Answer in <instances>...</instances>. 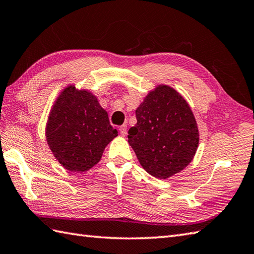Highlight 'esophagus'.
<instances>
[{"instance_id": "34e87169", "label": "esophagus", "mask_w": 254, "mask_h": 254, "mask_svg": "<svg viewBox=\"0 0 254 254\" xmlns=\"http://www.w3.org/2000/svg\"><path fill=\"white\" fill-rule=\"evenodd\" d=\"M119 131H120L122 136H126V135H127V127L126 125L121 126V127H119Z\"/></svg>"}]
</instances>
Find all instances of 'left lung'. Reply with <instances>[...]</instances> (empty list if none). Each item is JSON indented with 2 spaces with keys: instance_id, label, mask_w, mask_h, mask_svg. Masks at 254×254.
Returning a JSON list of instances; mask_svg holds the SVG:
<instances>
[{
  "instance_id": "1",
  "label": "left lung",
  "mask_w": 254,
  "mask_h": 254,
  "mask_svg": "<svg viewBox=\"0 0 254 254\" xmlns=\"http://www.w3.org/2000/svg\"><path fill=\"white\" fill-rule=\"evenodd\" d=\"M137 123L128 129V144L147 173L168 179L191 162L199 131L190 105L169 85L150 91L135 111Z\"/></svg>"
}]
</instances>
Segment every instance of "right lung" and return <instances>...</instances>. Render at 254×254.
Returning <instances> with one entry per match:
<instances>
[{
    "label": "right lung",
    "instance_id": "add662e5",
    "mask_svg": "<svg viewBox=\"0 0 254 254\" xmlns=\"http://www.w3.org/2000/svg\"><path fill=\"white\" fill-rule=\"evenodd\" d=\"M47 145L62 166L85 172L97 164L111 140L118 136L108 114L95 95L69 85L53 105L45 127Z\"/></svg>",
    "mask_w": 254,
    "mask_h": 254
}]
</instances>
